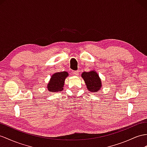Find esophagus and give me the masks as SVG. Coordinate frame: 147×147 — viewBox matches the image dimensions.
<instances>
[{
    "label": "esophagus",
    "mask_w": 147,
    "mask_h": 147,
    "mask_svg": "<svg viewBox=\"0 0 147 147\" xmlns=\"http://www.w3.org/2000/svg\"><path fill=\"white\" fill-rule=\"evenodd\" d=\"M72 73L74 75H78L79 74V71H73Z\"/></svg>",
    "instance_id": "obj_1"
}]
</instances>
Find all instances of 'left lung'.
Returning <instances> with one entry per match:
<instances>
[{"instance_id":"obj_1","label":"left lung","mask_w":147,"mask_h":147,"mask_svg":"<svg viewBox=\"0 0 147 147\" xmlns=\"http://www.w3.org/2000/svg\"><path fill=\"white\" fill-rule=\"evenodd\" d=\"M82 78L84 79L89 91L96 92L101 88V81L99 75L95 71L82 73Z\"/></svg>"}]
</instances>
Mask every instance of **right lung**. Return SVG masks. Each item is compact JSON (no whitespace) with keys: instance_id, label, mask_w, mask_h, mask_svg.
Listing matches in <instances>:
<instances>
[{"instance_id":"right-lung-1","label":"right lung","mask_w":147,"mask_h":147,"mask_svg":"<svg viewBox=\"0 0 147 147\" xmlns=\"http://www.w3.org/2000/svg\"><path fill=\"white\" fill-rule=\"evenodd\" d=\"M68 73L66 71L55 73L51 76L48 84V89L50 92H58L63 89L64 82Z\"/></svg>"}]
</instances>
